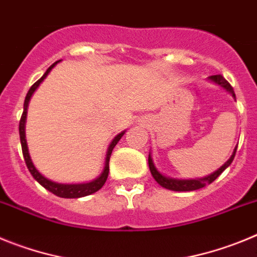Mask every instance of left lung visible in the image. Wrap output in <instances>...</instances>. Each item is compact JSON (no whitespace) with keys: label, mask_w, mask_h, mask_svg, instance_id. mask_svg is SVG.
Returning <instances> with one entry per match:
<instances>
[{"label":"left lung","mask_w":257,"mask_h":257,"mask_svg":"<svg viewBox=\"0 0 257 257\" xmlns=\"http://www.w3.org/2000/svg\"><path fill=\"white\" fill-rule=\"evenodd\" d=\"M211 79H212L213 82H216L217 85L221 86V87L225 88L226 91L230 92L231 96L235 99L234 90H233V87L230 86V83H229L228 81H226V79L221 76V74H215V76H211ZM235 152H237V148L234 149V152H233L231 157L228 160V162H226L224 166H221V167H220L217 171H215L213 174L208 175V176H206V178H202V179H193V180H178V179L166 178V176H163L162 174H160V172H158V170L154 167V163H153V161H152L151 154H149V157H148L149 170H151L152 175H153L154 180L160 184L161 187L166 188V189H170V190H176V192H190V190L201 189V188L206 187L207 184H211L212 181L216 180L220 175H221V172L224 171V170H225L231 162H233V160H234V156H235Z\"/></svg>","instance_id":"8db88e82"}]
</instances>
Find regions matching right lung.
Returning <instances> with one entry per match:
<instances>
[{
	"mask_svg": "<svg viewBox=\"0 0 257 257\" xmlns=\"http://www.w3.org/2000/svg\"><path fill=\"white\" fill-rule=\"evenodd\" d=\"M58 61H55L49 69L45 72V74L38 79L37 82H35L32 85V87L29 88L28 94L26 96V100H24V110H23V114L20 117V122H19V135H20V143H22V151H23V156H24V161H26V165L28 167L29 172L32 174V176L38 181V183L42 185L44 188H46L49 192L54 193L55 196L61 197V198H79V197H85L88 196V194H92V193L97 192V190L100 189L103 187L104 184H105L106 179H108V174H109V160H110V154H112L113 148H114L117 143L119 142L122 136H123L124 131L121 134H118L115 136L113 142L110 143L109 145L108 152H106V160H105V167H104V171L101 172V175L96 180L91 181V183H86V184H59V183H54V181L49 180L45 176L40 174L37 171V169L35 167V165L32 163L31 157H29L28 153V147H27V140H26V118H27V108H28V103L31 100V96L33 95V92L36 91V88L40 86V83L46 78V76L49 74L50 70L54 68V65L56 64Z\"/></svg>",
	"mask_w": 257,
	"mask_h": 257,
	"instance_id": "obj_1",
	"label": "right lung"
}]
</instances>
